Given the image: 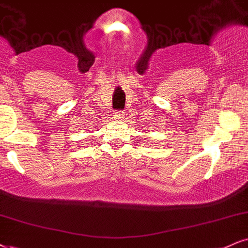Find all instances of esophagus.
Here are the masks:
<instances>
[{
    "mask_svg": "<svg viewBox=\"0 0 248 248\" xmlns=\"http://www.w3.org/2000/svg\"><path fill=\"white\" fill-rule=\"evenodd\" d=\"M123 116H124V114L122 111H118V112H116V117H118V118H123Z\"/></svg>",
    "mask_w": 248,
    "mask_h": 248,
    "instance_id": "obj_1",
    "label": "esophagus"
}]
</instances>
